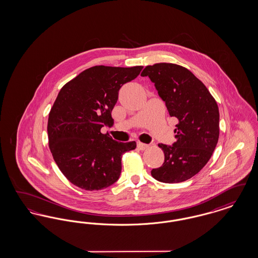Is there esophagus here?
Instances as JSON below:
<instances>
[{
	"label": "esophagus",
	"mask_w": 258,
	"mask_h": 258,
	"mask_svg": "<svg viewBox=\"0 0 258 258\" xmlns=\"http://www.w3.org/2000/svg\"><path fill=\"white\" fill-rule=\"evenodd\" d=\"M137 148H138L139 150H141V151H144V150H147L148 148H149V145L144 144V143H142V142H137Z\"/></svg>",
	"instance_id": "34e87169"
}]
</instances>
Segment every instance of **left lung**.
<instances>
[{
  "label": "left lung",
  "instance_id": "obj_1",
  "mask_svg": "<svg viewBox=\"0 0 258 258\" xmlns=\"http://www.w3.org/2000/svg\"><path fill=\"white\" fill-rule=\"evenodd\" d=\"M141 76H149L169 115L178 119L172 146L159 144L164 162L151 171L162 183L190 179L208 162L220 135V112L216 99L195 74L182 66L159 62L147 66Z\"/></svg>",
  "mask_w": 258,
  "mask_h": 258
}]
</instances>
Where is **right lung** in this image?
Wrapping results in <instances>:
<instances>
[{
    "label": "right lung",
    "mask_w": 258,
    "mask_h": 258,
    "mask_svg": "<svg viewBox=\"0 0 258 258\" xmlns=\"http://www.w3.org/2000/svg\"><path fill=\"white\" fill-rule=\"evenodd\" d=\"M142 66H95L64 84L49 112L47 133L53 159L64 177L85 190L114 184L122 170V156L135 141L118 142L101 134L114 120L111 112L119 90L136 78Z\"/></svg>",
    "instance_id": "add662e5"
}]
</instances>
